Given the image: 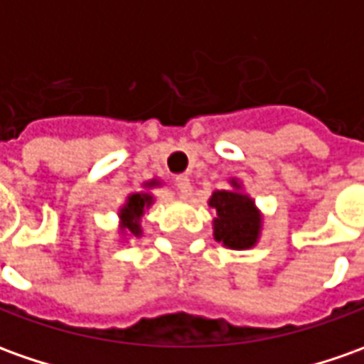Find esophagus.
I'll return each instance as SVG.
<instances>
[{
  "label": "esophagus",
  "mask_w": 364,
  "mask_h": 364,
  "mask_svg": "<svg viewBox=\"0 0 364 364\" xmlns=\"http://www.w3.org/2000/svg\"><path fill=\"white\" fill-rule=\"evenodd\" d=\"M175 189H177V193H179V199H187L189 195H191V181L187 179V177H183V175H179V177H175Z\"/></svg>",
  "instance_id": "34e87169"
}]
</instances>
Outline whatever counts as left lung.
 Here are the masks:
<instances>
[{"mask_svg":"<svg viewBox=\"0 0 364 364\" xmlns=\"http://www.w3.org/2000/svg\"><path fill=\"white\" fill-rule=\"evenodd\" d=\"M233 189L215 191L209 199V207L217 211L213 219L215 241L223 243L227 249L245 251L259 243L263 229V215L255 201L243 193V185L231 179Z\"/></svg>","mask_w":364,"mask_h":364,"instance_id":"8db88e82","label":"left lung"}]
</instances>
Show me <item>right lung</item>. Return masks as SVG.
I'll list each match as a JSON object with an SVG mask.
<instances>
[{"label":"right lung","mask_w":364,"mask_h":364,"mask_svg":"<svg viewBox=\"0 0 364 364\" xmlns=\"http://www.w3.org/2000/svg\"><path fill=\"white\" fill-rule=\"evenodd\" d=\"M161 181L159 179H151V181L143 183V189L141 191H131L125 197V203L119 207V219L121 227L119 233L123 237H141L143 229H141V217L145 215V211L149 209L151 205L155 203V197L151 189L153 187H159Z\"/></svg>","instance_id":"obj_1"}]
</instances>
